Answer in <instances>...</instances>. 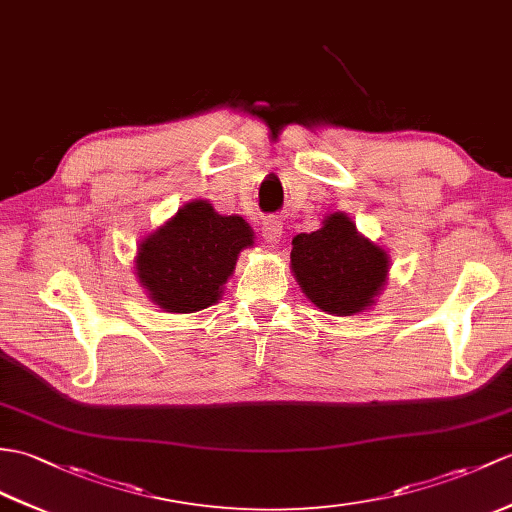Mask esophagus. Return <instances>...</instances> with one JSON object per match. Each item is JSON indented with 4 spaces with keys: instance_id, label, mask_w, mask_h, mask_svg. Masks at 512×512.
<instances>
[{
    "instance_id": "esophagus-1",
    "label": "esophagus",
    "mask_w": 512,
    "mask_h": 512,
    "mask_svg": "<svg viewBox=\"0 0 512 512\" xmlns=\"http://www.w3.org/2000/svg\"><path fill=\"white\" fill-rule=\"evenodd\" d=\"M281 233H283V227L277 218H268L261 222V237H264L266 244H279Z\"/></svg>"
}]
</instances>
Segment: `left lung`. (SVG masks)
Listing matches in <instances>:
<instances>
[{
    "mask_svg": "<svg viewBox=\"0 0 512 512\" xmlns=\"http://www.w3.org/2000/svg\"><path fill=\"white\" fill-rule=\"evenodd\" d=\"M290 270L318 310L353 316L371 310L386 290L390 255L364 237L347 213L334 211L320 229L292 237Z\"/></svg>",
    "mask_w": 512,
    "mask_h": 512,
    "instance_id": "1",
    "label": "left lung"
}]
</instances>
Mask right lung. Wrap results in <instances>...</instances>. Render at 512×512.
Wrapping results in <instances>:
<instances>
[{
  "instance_id": "add662e5",
  "label": "right lung",
  "mask_w": 512,
  "mask_h": 512,
  "mask_svg": "<svg viewBox=\"0 0 512 512\" xmlns=\"http://www.w3.org/2000/svg\"><path fill=\"white\" fill-rule=\"evenodd\" d=\"M255 244L240 216H220L209 200H189L144 235L135 275L148 299L170 314H194L222 299L237 257Z\"/></svg>"
}]
</instances>
